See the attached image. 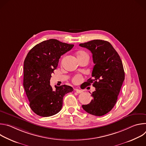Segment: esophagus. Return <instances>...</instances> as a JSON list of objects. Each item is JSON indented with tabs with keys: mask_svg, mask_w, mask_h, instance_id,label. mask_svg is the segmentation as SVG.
<instances>
[{
	"mask_svg": "<svg viewBox=\"0 0 146 146\" xmlns=\"http://www.w3.org/2000/svg\"><path fill=\"white\" fill-rule=\"evenodd\" d=\"M75 91L77 93V94H81L82 92V91L79 89H75Z\"/></svg>",
	"mask_w": 146,
	"mask_h": 146,
	"instance_id": "34e87169",
	"label": "esophagus"
}]
</instances>
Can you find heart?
Listing matches in <instances>:
<instances>
[{"label": "heart", "instance_id": "b5f03b06", "mask_svg": "<svg viewBox=\"0 0 146 146\" xmlns=\"http://www.w3.org/2000/svg\"><path fill=\"white\" fill-rule=\"evenodd\" d=\"M85 54H87V53L86 52L81 51H79L77 53V56H81V55H85ZM82 81V77L80 74L75 75L72 78V81L75 84H79V83H80Z\"/></svg>", "mask_w": 146, "mask_h": 146}]
</instances>
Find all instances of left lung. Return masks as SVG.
I'll return each instance as SVG.
<instances>
[{"instance_id": "obj_1", "label": "left lung", "mask_w": 146, "mask_h": 146, "mask_svg": "<svg viewBox=\"0 0 146 146\" xmlns=\"http://www.w3.org/2000/svg\"><path fill=\"white\" fill-rule=\"evenodd\" d=\"M79 46L91 51L95 64L92 77L86 82L87 86L92 84L95 88L91 95L93 99L82 109L96 116L106 114L115 106L125 79L122 62L107 41L93 40Z\"/></svg>"}]
</instances>
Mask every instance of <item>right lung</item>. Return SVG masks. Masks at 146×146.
Returning <instances> with one entry per match:
<instances>
[{"label": "right lung", "instance_id": "obj_1", "mask_svg": "<svg viewBox=\"0 0 146 146\" xmlns=\"http://www.w3.org/2000/svg\"><path fill=\"white\" fill-rule=\"evenodd\" d=\"M73 44L49 39L37 44L27 54L24 63V87L32 111L41 117L58 113L63 98L73 91L72 87L50 86L51 73L56 69L61 55L70 51Z\"/></svg>", "mask_w": 146, "mask_h": 146}]
</instances>
